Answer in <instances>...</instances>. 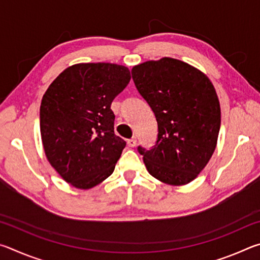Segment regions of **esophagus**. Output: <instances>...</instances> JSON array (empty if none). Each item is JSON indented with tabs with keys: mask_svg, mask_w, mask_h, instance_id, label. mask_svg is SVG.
<instances>
[{
	"mask_svg": "<svg viewBox=\"0 0 260 260\" xmlns=\"http://www.w3.org/2000/svg\"><path fill=\"white\" fill-rule=\"evenodd\" d=\"M127 144H128V147L134 148L136 146V138H135V136H134V138L129 139V140H127Z\"/></svg>",
	"mask_w": 260,
	"mask_h": 260,
	"instance_id": "34e87169",
	"label": "esophagus"
}]
</instances>
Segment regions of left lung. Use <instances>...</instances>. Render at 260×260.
<instances>
[{
  "instance_id": "1",
  "label": "left lung",
  "mask_w": 260,
  "mask_h": 260,
  "mask_svg": "<svg viewBox=\"0 0 260 260\" xmlns=\"http://www.w3.org/2000/svg\"><path fill=\"white\" fill-rule=\"evenodd\" d=\"M132 78L158 125L155 146L138 147L148 172L172 186L189 183L217 146L220 104L213 85L197 69L170 57L136 65Z\"/></svg>"
}]
</instances>
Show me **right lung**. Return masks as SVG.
Listing matches in <instances>:
<instances>
[{"label":"right lung","mask_w":260,"mask_h":260,"mask_svg":"<svg viewBox=\"0 0 260 260\" xmlns=\"http://www.w3.org/2000/svg\"><path fill=\"white\" fill-rule=\"evenodd\" d=\"M131 80L111 63L76 64L43 95L40 131L51 166L73 187L89 189L112 174L126 142L114 134L112 101Z\"/></svg>","instance_id":"obj_1"}]
</instances>
